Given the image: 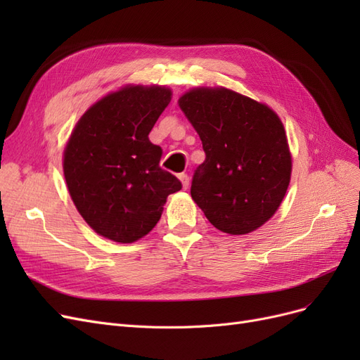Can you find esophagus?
Returning <instances> with one entry per match:
<instances>
[{
    "label": "esophagus",
    "mask_w": 360,
    "mask_h": 360,
    "mask_svg": "<svg viewBox=\"0 0 360 360\" xmlns=\"http://www.w3.org/2000/svg\"><path fill=\"white\" fill-rule=\"evenodd\" d=\"M179 179H180V181H181V184H183V189H188V188H189V177H188V174H184V172L179 174Z\"/></svg>",
    "instance_id": "obj_1"
}]
</instances>
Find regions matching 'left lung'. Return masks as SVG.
<instances>
[{"mask_svg":"<svg viewBox=\"0 0 360 360\" xmlns=\"http://www.w3.org/2000/svg\"><path fill=\"white\" fill-rule=\"evenodd\" d=\"M179 105L197 130L205 160L191 195L224 233L257 230L275 214L290 184L291 155L279 117L226 89H193Z\"/></svg>","mask_w":360,"mask_h":360,"instance_id":"8db88e82","label":"left lung"}]
</instances>
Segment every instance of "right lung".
Instances as JSON below:
<instances>
[{
  "label": "right lung",
  "mask_w": 360,
  "mask_h": 360,
  "mask_svg": "<svg viewBox=\"0 0 360 360\" xmlns=\"http://www.w3.org/2000/svg\"><path fill=\"white\" fill-rule=\"evenodd\" d=\"M171 101L165 86H124L86 111L64 150V179L76 209L110 240L132 243L153 230L180 180L162 169L148 134Z\"/></svg>",
  "instance_id": "add662e5"
}]
</instances>
